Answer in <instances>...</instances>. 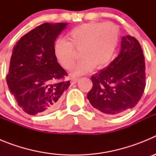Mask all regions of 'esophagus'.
<instances>
[{
    "mask_svg": "<svg viewBox=\"0 0 156 156\" xmlns=\"http://www.w3.org/2000/svg\"><path fill=\"white\" fill-rule=\"evenodd\" d=\"M78 80H79V78H73V79H72L71 83L72 84H75L76 83Z\"/></svg>",
    "mask_w": 156,
    "mask_h": 156,
    "instance_id": "1",
    "label": "esophagus"
}]
</instances>
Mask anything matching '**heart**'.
I'll use <instances>...</instances> for the list:
<instances>
[{"instance_id":"b5f03b06","label":"heart","mask_w":156,"mask_h":156,"mask_svg":"<svg viewBox=\"0 0 156 156\" xmlns=\"http://www.w3.org/2000/svg\"><path fill=\"white\" fill-rule=\"evenodd\" d=\"M67 38L55 43L54 53L60 65L70 69L76 61L75 49L80 50L82 59L73 69V73L82 75L94 67L103 69L115 55L119 38V30L112 23H87L72 29Z\"/></svg>"}]
</instances>
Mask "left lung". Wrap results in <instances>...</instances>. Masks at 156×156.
Wrapping results in <instances>:
<instances>
[{"instance_id":"left-lung-1","label":"left lung","mask_w":156,"mask_h":156,"mask_svg":"<svg viewBox=\"0 0 156 156\" xmlns=\"http://www.w3.org/2000/svg\"><path fill=\"white\" fill-rule=\"evenodd\" d=\"M142 48L131 36L122 37L120 53L107 68L91 76L87 99L102 113L117 115L133 108L145 88Z\"/></svg>"}]
</instances>
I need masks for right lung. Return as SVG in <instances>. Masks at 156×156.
<instances>
[{
  "label": "right lung",
  "instance_id": "obj_1",
  "mask_svg": "<svg viewBox=\"0 0 156 156\" xmlns=\"http://www.w3.org/2000/svg\"><path fill=\"white\" fill-rule=\"evenodd\" d=\"M67 23H43L25 34L14 47L7 83L19 107L31 115L47 114L61 103L70 85L57 62L54 45Z\"/></svg>",
  "mask_w": 156,
  "mask_h": 156
}]
</instances>
